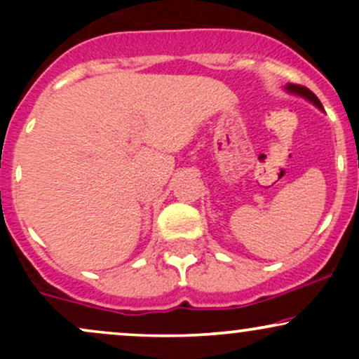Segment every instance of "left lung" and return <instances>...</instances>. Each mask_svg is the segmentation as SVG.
Instances as JSON below:
<instances>
[{"instance_id":"1","label":"left lung","mask_w":359,"mask_h":359,"mask_svg":"<svg viewBox=\"0 0 359 359\" xmlns=\"http://www.w3.org/2000/svg\"><path fill=\"white\" fill-rule=\"evenodd\" d=\"M285 89H287L290 94H297V96H300V97H306L307 101H311L312 104H316L319 109H324L323 104H320L319 97H317L316 94L312 93L311 89L304 88V86H299V84H287Z\"/></svg>"}]
</instances>
